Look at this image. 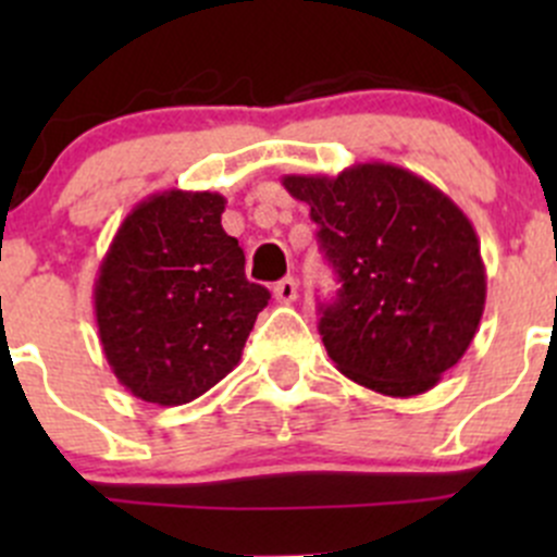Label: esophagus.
Instances as JSON below:
<instances>
[{
    "label": "esophagus",
    "mask_w": 557,
    "mask_h": 557,
    "mask_svg": "<svg viewBox=\"0 0 557 557\" xmlns=\"http://www.w3.org/2000/svg\"><path fill=\"white\" fill-rule=\"evenodd\" d=\"M296 296H299V283L294 277H285L274 285V299L280 305H290V301H296Z\"/></svg>",
    "instance_id": "obj_1"
}]
</instances>
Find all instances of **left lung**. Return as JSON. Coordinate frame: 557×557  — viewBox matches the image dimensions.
I'll return each instance as SVG.
<instances>
[{
    "instance_id": "left-lung-1",
    "label": "left lung",
    "mask_w": 557,
    "mask_h": 557,
    "mask_svg": "<svg viewBox=\"0 0 557 557\" xmlns=\"http://www.w3.org/2000/svg\"><path fill=\"white\" fill-rule=\"evenodd\" d=\"M283 185L310 205L342 283L318 325L336 369L383 396L431 391L469 350L485 310V263L466 212L383 161L336 177L285 174Z\"/></svg>"
}]
</instances>
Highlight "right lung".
<instances>
[{"instance_id":"1","label":"right lung","mask_w":557,"mask_h":557,"mask_svg":"<svg viewBox=\"0 0 557 557\" xmlns=\"http://www.w3.org/2000/svg\"><path fill=\"white\" fill-rule=\"evenodd\" d=\"M226 199L164 190L139 201L112 237L94 283L99 342L117 383L180 407L243 358L269 290L245 277V252L221 226Z\"/></svg>"}]
</instances>
